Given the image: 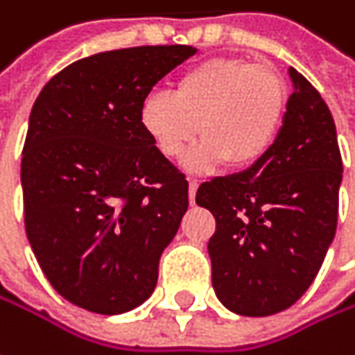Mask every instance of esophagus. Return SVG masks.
I'll return each instance as SVG.
<instances>
[{"mask_svg": "<svg viewBox=\"0 0 355 355\" xmlns=\"http://www.w3.org/2000/svg\"><path fill=\"white\" fill-rule=\"evenodd\" d=\"M197 187H199V182H197L195 178H191V180H189V201H191V205H195V195H197Z\"/></svg>", "mask_w": 355, "mask_h": 355, "instance_id": "esophagus-1", "label": "esophagus"}]
</instances>
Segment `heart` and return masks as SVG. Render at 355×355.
Returning <instances> with one entry per match:
<instances>
[{"label": "heart", "mask_w": 355, "mask_h": 355, "mask_svg": "<svg viewBox=\"0 0 355 355\" xmlns=\"http://www.w3.org/2000/svg\"><path fill=\"white\" fill-rule=\"evenodd\" d=\"M286 103V85L270 67L242 58H211L180 73L173 95H146L138 119L166 158H178L199 132L203 140L184 160L193 171L223 162L248 168L276 144Z\"/></svg>", "instance_id": "heart-1"}]
</instances>
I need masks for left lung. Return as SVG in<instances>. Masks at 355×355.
I'll return each mask as SVG.
<instances>
[{
  "label": "left lung",
  "mask_w": 355,
  "mask_h": 355,
  "mask_svg": "<svg viewBox=\"0 0 355 355\" xmlns=\"http://www.w3.org/2000/svg\"><path fill=\"white\" fill-rule=\"evenodd\" d=\"M288 75L295 91L272 150L242 173L203 182L195 199L215 217L207 245L215 295L245 317L295 305L338 227L336 123L319 91L293 67Z\"/></svg>",
  "instance_id": "left-lung-1"
}]
</instances>
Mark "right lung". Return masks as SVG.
<instances>
[{
	"instance_id": "add662e5",
	"label": "right lung",
	"mask_w": 355,
	"mask_h": 355,
	"mask_svg": "<svg viewBox=\"0 0 355 355\" xmlns=\"http://www.w3.org/2000/svg\"><path fill=\"white\" fill-rule=\"evenodd\" d=\"M197 52L136 46L81 58L40 91L21 152L28 242L54 291L99 315L140 306L189 207V182L140 128L152 87Z\"/></svg>"
}]
</instances>
